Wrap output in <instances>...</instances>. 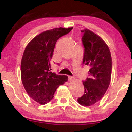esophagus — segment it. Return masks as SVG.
I'll use <instances>...</instances> for the list:
<instances>
[{
    "label": "esophagus",
    "instance_id": "1",
    "mask_svg": "<svg viewBox=\"0 0 132 132\" xmlns=\"http://www.w3.org/2000/svg\"><path fill=\"white\" fill-rule=\"evenodd\" d=\"M68 79H69V80H71L72 79H74L75 77L73 76H68Z\"/></svg>",
    "mask_w": 132,
    "mask_h": 132
}]
</instances>
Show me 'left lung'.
Here are the masks:
<instances>
[{
  "label": "left lung",
  "instance_id": "left-lung-1",
  "mask_svg": "<svg viewBox=\"0 0 132 132\" xmlns=\"http://www.w3.org/2000/svg\"><path fill=\"white\" fill-rule=\"evenodd\" d=\"M84 33L82 41L84 47L82 63L89 66V78L83 81L84 95L77 101L82 106H90L103 97L110 84L112 57L108 45L101 37L88 29Z\"/></svg>",
  "mask_w": 132,
  "mask_h": 132
}]
</instances>
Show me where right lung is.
Wrapping results in <instances>:
<instances>
[{
  "instance_id": "right-lung-1",
  "label": "right lung",
  "mask_w": 132,
  "mask_h": 132,
  "mask_svg": "<svg viewBox=\"0 0 132 132\" xmlns=\"http://www.w3.org/2000/svg\"><path fill=\"white\" fill-rule=\"evenodd\" d=\"M73 27L55 28L44 31L29 42L21 62V79L28 95L41 105L48 103L57 88L68 80L65 75L51 71V61L58 39Z\"/></svg>"
}]
</instances>
